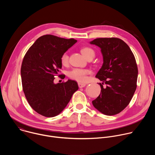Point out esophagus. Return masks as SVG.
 <instances>
[{
    "mask_svg": "<svg viewBox=\"0 0 155 155\" xmlns=\"http://www.w3.org/2000/svg\"><path fill=\"white\" fill-rule=\"evenodd\" d=\"M78 86H79V87H84L85 86H86V84L85 83H80V82H79L78 83Z\"/></svg>",
    "mask_w": 155,
    "mask_h": 155,
    "instance_id": "34e87169",
    "label": "esophagus"
}]
</instances>
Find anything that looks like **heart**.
I'll return each mask as SVG.
<instances>
[{
    "label": "heart",
    "instance_id": "heart-1",
    "mask_svg": "<svg viewBox=\"0 0 155 155\" xmlns=\"http://www.w3.org/2000/svg\"><path fill=\"white\" fill-rule=\"evenodd\" d=\"M81 53L83 55L88 59L93 58L95 53L94 50L90 48L85 47L81 49ZM61 63L62 65H67L69 63V55L68 53H64L60 58ZM91 73V71L89 69H78L75 68L72 71H69L68 73V76L70 78L76 80L79 82H84L87 80V75H89Z\"/></svg>",
    "mask_w": 155,
    "mask_h": 155
}]
</instances>
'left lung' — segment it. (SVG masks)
<instances>
[{"mask_svg": "<svg viewBox=\"0 0 155 155\" xmlns=\"http://www.w3.org/2000/svg\"><path fill=\"white\" fill-rule=\"evenodd\" d=\"M91 44L101 48L104 59L96 76L102 81L99 83L101 91L93 104L104 115H117L128 105L136 90L138 68L134 55L118 38H98Z\"/></svg>", "mask_w": 155, "mask_h": 155, "instance_id": "8db88e82", "label": "left lung"}]
</instances>
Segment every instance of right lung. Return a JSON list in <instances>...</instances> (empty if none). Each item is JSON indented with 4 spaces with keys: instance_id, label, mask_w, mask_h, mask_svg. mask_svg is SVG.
<instances>
[{
    "instance_id": "add662e5",
    "label": "right lung",
    "mask_w": 155,
    "mask_h": 155,
    "mask_svg": "<svg viewBox=\"0 0 155 155\" xmlns=\"http://www.w3.org/2000/svg\"><path fill=\"white\" fill-rule=\"evenodd\" d=\"M76 42L74 38L45 35L34 42L24 56L21 68L23 90L30 106L43 117L59 115L78 90L74 80L54 83L55 77H65L60 74L61 55Z\"/></svg>"
}]
</instances>
